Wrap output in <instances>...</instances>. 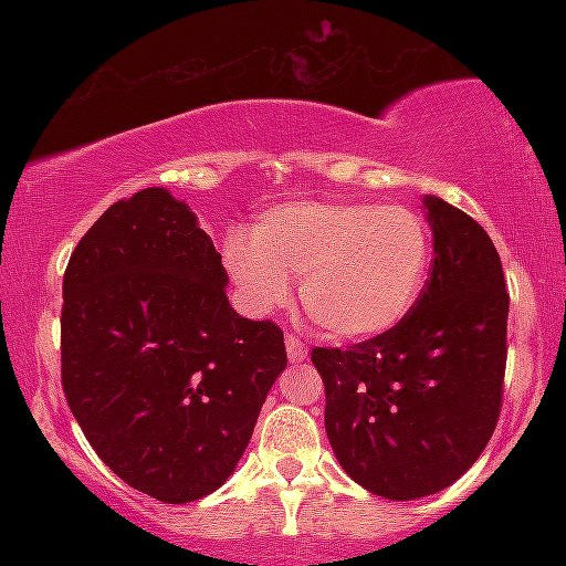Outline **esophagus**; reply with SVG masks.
<instances>
[{
    "instance_id": "obj_1",
    "label": "esophagus",
    "mask_w": 566,
    "mask_h": 566,
    "mask_svg": "<svg viewBox=\"0 0 566 566\" xmlns=\"http://www.w3.org/2000/svg\"><path fill=\"white\" fill-rule=\"evenodd\" d=\"M284 346H287L290 361H303L305 356H308V348H305V343L297 335L287 333V337H284Z\"/></svg>"
}]
</instances>
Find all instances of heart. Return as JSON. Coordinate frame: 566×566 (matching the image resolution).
<instances>
[{
  "label": "heart",
  "instance_id": "obj_1",
  "mask_svg": "<svg viewBox=\"0 0 566 566\" xmlns=\"http://www.w3.org/2000/svg\"><path fill=\"white\" fill-rule=\"evenodd\" d=\"M431 255V229L418 210L373 201H287L223 239L226 274L250 314L282 305L297 276L311 319L343 340H367L405 319Z\"/></svg>",
  "mask_w": 566,
  "mask_h": 566
}]
</instances>
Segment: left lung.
Here are the masks:
<instances>
[{
	"instance_id": "8db88e82",
	"label": "left lung",
	"mask_w": 566,
	"mask_h": 566,
	"mask_svg": "<svg viewBox=\"0 0 566 566\" xmlns=\"http://www.w3.org/2000/svg\"><path fill=\"white\" fill-rule=\"evenodd\" d=\"M431 276L388 333L314 348L327 394L324 428L343 471L373 495L415 500L458 482L497 426L509 292L490 233L426 197Z\"/></svg>"
}]
</instances>
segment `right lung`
<instances>
[{
	"instance_id": "add662e5",
	"label": "right lung",
	"mask_w": 566,
	"mask_h": 566,
	"mask_svg": "<svg viewBox=\"0 0 566 566\" xmlns=\"http://www.w3.org/2000/svg\"><path fill=\"white\" fill-rule=\"evenodd\" d=\"M186 201L143 188L108 207L63 274V394L97 458L161 503L216 492L287 367L274 322L239 316Z\"/></svg>"
}]
</instances>
